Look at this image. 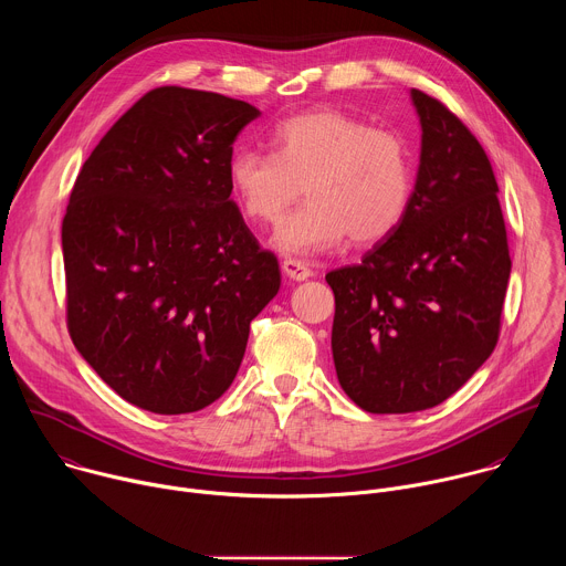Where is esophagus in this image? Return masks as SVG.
<instances>
[{
	"instance_id": "obj_1",
	"label": "esophagus",
	"mask_w": 566,
	"mask_h": 566,
	"mask_svg": "<svg viewBox=\"0 0 566 566\" xmlns=\"http://www.w3.org/2000/svg\"><path fill=\"white\" fill-rule=\"evenodd\" d=\"M282 271L286 277H291L293 282H304L313 275V271L308 269V264L304 260H295V258H289L282 262Z\"/></svg>"
}]
</instances>
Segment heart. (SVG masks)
<instances>
[{
	"instance_id": "obj_1",
	"label": "heart",
	"mask_w": 566,
	"mask_h": 566,
	"mask_svg": "<svg viewBox=\"0 0 566 566\" xmlns=\"http://www.w3.org/2000/svg\"><path fill=\"white\" fill-rule=\"evenodd\" d=\"M271 147L234 149L226 175L234 206L255 223H277L306 190L308 203L273 234L284 255L329 251L347 237L376 244L410 210L415 160L396 132L319 109L280 123Z\"/></svg>"
}]
</instances>
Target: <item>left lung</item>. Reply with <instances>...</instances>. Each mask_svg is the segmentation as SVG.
Masks as SVG:
<instances>
[{"label":"left lung","instance_id":"left-lung-1","mask_svg":"<svg viewBox=\"0 0 566 566\" xmlns=\"http://www.w3.org/2000/svg\"><path fill=\"white\" fill-rule=\"evenodd\" d=\"M410 96L421 123L410 210L360 264L327 273L336 374L371 415L434 408L486 363L511 277L486 151L437 98Z\"/></svg>","mask_w":566,"mask_h":566}]
</instances>
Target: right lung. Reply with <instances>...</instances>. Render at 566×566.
<instances>
[{
	"instance_id": "add662e5",
	"label": "right lung",
	"mask_w": 566,
	"mask_h": 566,
	"mask_svg": "<svg viewBox=\"0 0 566 566\" xmlns=\"http://www.w3.org/2000/svg\"><path fill=\"white\" fill-rule=\"evenodd\" d=\"M260 109L212 92H147L80 170L62 221L66 327L132 406L188 415L234 380L253 317L280 291L228 190Z\"/></svg>"
}]
</instances>
